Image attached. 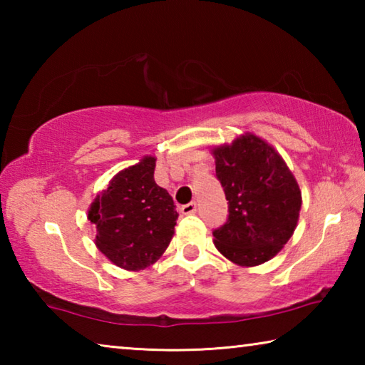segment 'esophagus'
<instances>
[{
    "mask_svg": "<svg viewBox=\"0 0 365 365\" xmlns=\"http://www.w3.org/2000/svg\"><path fill=\"white\" fill-rule=\"evenodd\" d=\"M196 209H197V206H196V202L193 201V202H188V205L182 206L180 207V212L185 214V215H190V214H195Z\"/></svg>",
    "mask_w": 365,
    "mask_h": 365,
    "instance_id": "esophagus-1",
    "label": "esophagus"
}]
</instances>
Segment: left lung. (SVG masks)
I'll list each match as a JSON object with an SVG mask.
<instances>
[{
	"label": "left lung",
	"mask_w": 365,
	"mask_h": 365,
	"mask_svg": "<svg viewBox=\"0 0 365 365\" xmlns=\"http://www.w3.org/2000/svg\"><path fill=\"white\" fill-rule=\"evenodd\" d=\"M211 153L228 201V219L212 233L215 248L242 267L270 261L298 225V182L279 151L251 132Z\"/></svg>",
	"instance_id": "left-lung-1"
}]
</instances>
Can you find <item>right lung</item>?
<instances>
[{
	"mask_svg": "<svg viewBox=\"0 0 365 365\" xmlns=\"http://www.w3.org/2000/svg\"><path fill=\"white\" fill-rule=\"evenodd\" d=\"M154 168L156 158L143 156L117 172L88 209L96 248L123 270L154 264L174 237L178 214L168 190L154 182Z\"/></svg>",
	"mask_w": 365,
	"mask_h": 365,
	"instance_id": "right-lung-1",
	"label": "right lung"
}]
</instances>
